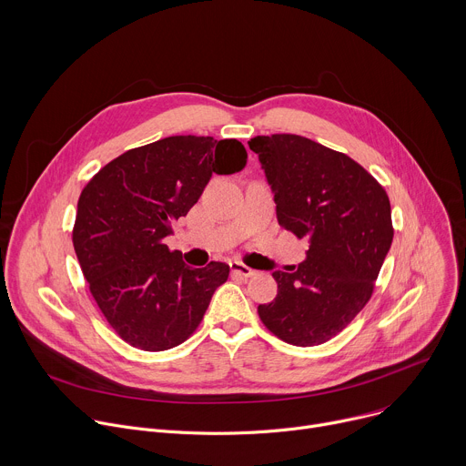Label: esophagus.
Returning <instances> with one entry per match:
<instances>
[{
	"instance_id": "obj_1",
	"label": "esophagus",
	"mask_w": 466,
	"mask_h": 466,
	"mask_svg": "<svg viewBox=\"0 0 466 466\" xmlns=\"http://www.w3.org/2000/svg\"><path fill=\"white\" fill-rule=\"evenodd\" d=\"M230 269L236 277H241V279H250L256 273L254 269L247 268V265L241 263V261H230Z\"/></svg>"
}]
</instances>
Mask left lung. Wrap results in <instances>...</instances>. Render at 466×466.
Wrapping results in <instances>:
<instances>
[{"label": "left lung", "mask_w": 466, "mask_h": 466, "mask_svg": "<svg viewBox=\"0 0 466 466\" xmlns=\"http://www.w3.org/2000/svg\"><path fill=\"white\" fill-rule=\"evenodd\" d=\"M280 227L308 238L299 268L275 271L279 295L259 304L271 334L295 347L336 338L372 297L394 228L383 186L345 153L299 135L256 137Z\"/></svg>", "instance_id": "1"}]
</instances>
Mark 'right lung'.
<instances>
[{"instance_id": "add662e5", "label": "right lung", "mask_w": 466, "mask_h": 466, "mask_svg": "<svg viewBox=\"0 0 466 466\" xmlns=\"http://www.w3.org/2000/svg\"><path fill=\"white\" fill-rule=\"evenodd\" d=\"M247 164L238 140L169 137L128 149L83 187L72 232L77 259L106 322L130 347L162 352L201 324L230 268L191 269L164 243L212 173Z\"/></svg>"}]
</instances>
